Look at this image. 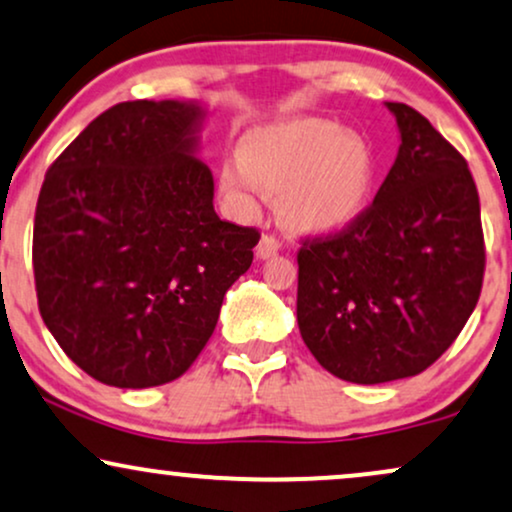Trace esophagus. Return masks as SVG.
<instances>
[{
    "label": "esophagus",
    "mask_w": 512,
    "mask_h": 512,
    "mask_svg": "<svg viewBox=\"0 0 512 512\" xmlns=\"http://www.w3.org/2000/svg\"><path fill=\"white\" fill-rule=\"evenodd\" d=\"M278 250H281V243H278V238L264 234L260 238V243H257V257L260 260H269V257L278 255Z\"/></svg>",
    "instance_id": "1"
}]
</instances>
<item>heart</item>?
I'll use <instances>...</instances> for the list:
<instances>
[{
    "label": "heart",
    "mask_w": 512,
    "mask_h": 512,
    "mask_svg": "<svg viewBox=\"0 0 512 512\" xmlns=\"http://www.w3.org/2000/svg\"><path fill=\"white\" fill-rule=\"evenodd\" d=\"M378 179L371 141L326 118H293L250 129L241 158L219 165V191L238 217H255L264 196H281L286 226L333 236L364 215Z\"/></svg>",
    "instance_id": "1"
}]
</instances>
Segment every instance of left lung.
Here are the masks:
<instances>
[{
    "mask_svg": "<svg viewBox=\"0 0 512 512\" xmlns=\"http://www.w3.org/2000/svg\"><path fill=\"white\" fill-rule=\"evenodd\" d=\"M399 153L349 229L297 252V326L347 383L411 378L442 357L480 300L484 236L468 163L406 103H385Z\"/></svg>",
    "mask_w": 512,
    "mask_h": 512,
    "instance_id": "8db88e82",
    "label": "left lung"
}]
</instances>
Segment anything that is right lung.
<instances>
[{
  "mask_svg": "<svg viewBox=\"0 0 512 512\" xmlns=\"http://www.w3.org/2000/svg\"><path fill=\"white\" fill-rule=\"evenodd\" d=\"M196 101H125L82 129L37 198L32 267L49 333L127 390L189 371L260 234L217 217Z\"/></svg>",
  "mask_w": 512,
  "mask_h": 512,
  "instance_id": "obj_1",
  "label": "right lung"
}]
</instances>
